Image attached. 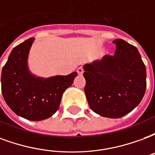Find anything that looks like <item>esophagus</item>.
Returning <instances> with one entry per match:
<instances>
[{
    "mask_svg": "<svg viewBox=\"0 0 155 155\" xmlns=\"http://www.w3.org/2000/svg\"><path fill=\"white\" fill-rule=\"evenodd\" d=\"M77 72H78V74H83V73H84V69H83V67H82V66H81V67L78 68Z\"/></svg>",
    "mask_w": 155,
    "mask_h": 155,
    "instance_id": "esophagus-1",
    "label": "esophagus"
}]
</instances>
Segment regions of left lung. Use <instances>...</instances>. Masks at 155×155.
Listing matches in <instances>:
<instances>
[{
    "label": "left lung",
    "instance_id": "1",
    "mask_svg": "<svg viewBox=\"0 0 155 155\" xmlns=\"http://www.w3.org/2000/svg\"><path fill=\"white\" fill-rule=\"evenodd\" d=\"M114 55L84 65V93L89 105L101 116L117 119L133 110L146 90V68L138 49L124 40L113 41Z\"/></svg>",
    "mask_w": 155,
    "mask_h": 155
}]
</instances>
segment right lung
Returning a JSON list of instances; mask_svg holds the SVG:
<instances>
[{
    "label": "right lung",
    "instance_id": "1",
    "mask_svg": "<svg viewBox=\"0 0 155 155\" xmlns=\"http://www.w3.org/2000/svg\"><path fill=\"white\" fill-rule=\"evenodd\" d=\"M35 38L15 46L2 72V92L5 103L19 116L33 121L48 119L57 111L64 91L77 73L38 77L28 68V55Z\"/></svg>",
    "mask_w": 155,
    "mask_h": 155
}]
</instances>
